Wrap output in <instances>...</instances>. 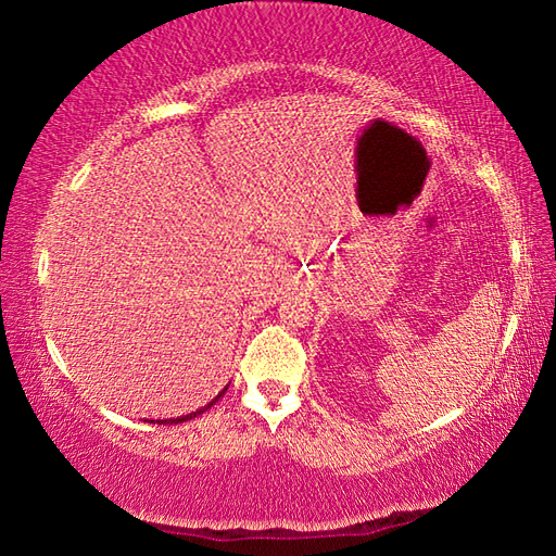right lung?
<instances>
[{
  "label": "right lung",
  "instance_id": "obj_1",
  "mask_svg": "<svg viewBox=\"0 0 556 556\" xmlns=\"http://www.w3.org/2000/svg\"><path fill=\"white\" fill-rule=\"evenodd\" d=\"M223 393H225V391H223ZM223 393H219V395H223ZM219 395H217V397H219ZM217 397L213 400V403H217ZM213 403H211V405H213ZM211 405H208V407H211ZM203 409H205V407H203ZM203 409H197V412H191V415H187V417H177V419H165V421H161V424H179V421H187V419H191V417H197V415H201V412H203Z\"/></svg>",
  "mask_w": 556,
  "mask_h": 556
}]
</instances>
